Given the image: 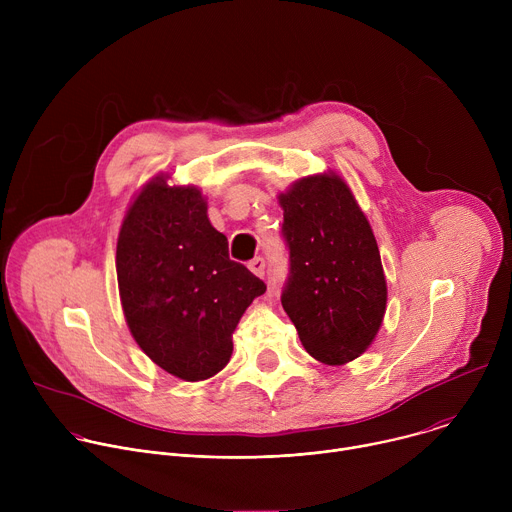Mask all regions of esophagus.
I'll use <instances>...</instances> for the list:
<instances>
[{
  "label": "esophagus",
  "instance_id": "1",
  "mask_svg": "<svg viewBox=\"0 0 512 512\" xmlns=\"http://www.w3.org/2000/svg\"><path fill=\"white\" fill-rule=\"evenodd\" d=\"M249 269L257 275V277H263L265 275V259L263 257H255L249 261Z\"/></svg>",
  "mask_w": 512,
  "mask_h": 512
}]
</instances>
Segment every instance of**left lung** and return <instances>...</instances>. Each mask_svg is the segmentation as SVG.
<instances>
[{"label": "left lung", "mask_w": 512, "mask_h": 512, "mask_svg": "<svg viewBox=\"0 0 512 512\" xmlns=\"http://www.w3.org/2000/svg\"><path fill=\"white\" fill-rule=\"evenodd\" d=\"M289 275L281 306L324 364L354 360L375 340L387 306L381 253L348 184L328 172L279 194Z\"/></svg>", "instance_id": "1"}]
</instances>
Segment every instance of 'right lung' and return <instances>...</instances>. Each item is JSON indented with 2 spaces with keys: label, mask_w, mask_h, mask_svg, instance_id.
Returning a JSON list of instances; mask_svg holds the SVG:
<instances>
[{
  "label": "right lung",
  "mask_w": 512,
  "mask_h": 512,
  "mask_svg": "<svg viewBox=\"0 0 512 512\" xmlns=\"http://www.w3.org/2000/svg\"><path fill=\"white\" fill-rule=\"evenodd\" d=\"M117 281L127 326L160 369L204 381L227 367L233 332L265 283L229 259L196 186L156 176L135 196L117 239Z\"/></svg>",
  "instance_id": "1"
}]
</instances>
